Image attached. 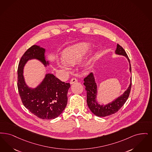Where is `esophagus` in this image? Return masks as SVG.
<instances>
[{
  "label": "esophagus",
  "instance_id": "obj_1",
  "mask_svg": "<svg viewBox=\"0 0 152 152\" xmlns=\"http://www.w3.org/2000/svg\"><path fill=\"white\" fill-rule=\"evenodd\" d=\"M77 82V79L75 78H73L72 79L70 80V84H73L75 82Z\"/></svg>",
  "mask_w": 152,
  "mask_h": 152
}]
</instances>
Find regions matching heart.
Listing matches in <instances>:
<instances>
[{
	"mask_svg": "<svg viewBox=\"0 0 152 152\" xmlns=\"http://www.w3.org/2000/svg\"><path fill=\"white\" fill-rule=\"evenodd\" d=\"M88 49L89 45L86 43H80L66 49L63 56L64 60L60 62V66L65 69H69V64L73 65L79 62Z\"/></svg>",
	"mask_w": 152,
	"mask_h": 152,
	"instance_id": "obj_1",
	"label": "heart"
}]
</instances>
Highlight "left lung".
Segmentation results:
<instances>
[{"label": "left lung", "instance_id": "8db88e82", "mask_svg": "<svg viewBox=\"0 0 152 152\" xmlns=\"http://www.w3.org/2000/svg\"><path fill=\"white\" fill-rule=\"evenodd\" d=\"M116 53L120 55L124 56L129 61L130 65V72H131V66L130 64V60L128 58L127 54L123 48L118 44L117 48L116 50ZM83 85L86 86L87 91V103L88 107H89L91 111L97 116L104 117L109 116L118 112L121 107L124 104L126 100L128 98L129 94L131 92L132 86V78H131V83L128 88L126 90L121 96L116 99L111 103H110L106 106L99 105L96 102V95L97 91V86L95 82V79L92 73L88 74L84 78Z\"/></svg>", "mask_w": 152, "mask_h": 152}]
</instances>
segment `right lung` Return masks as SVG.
<instances>
[{
	"mask_svg": "<svg viewBox=\"0 0 152 152\" xmlns=\"http://www.w3.org/2000/svg\"><path fill=\"white\" fill-rule=\"evenodd\" d=\"M45 49L34 45L22 56L18 69V88L23 105L33 115L42 119H53L63 112L67 102V94L70 85L62 82L53 74H48L40 86L32 89L25 83L23 67L30 59L40 61L46 66Z\"/></svg>",
	"mask_w": 152,
	"mask_h": 152,
	"instance_id": "add662e5",
	"label": "right lung"
}]
</instances>
